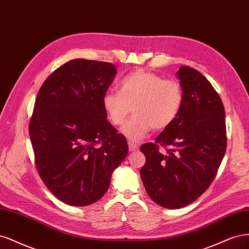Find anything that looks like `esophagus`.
Returning <instances> with one entry per match:
<instances>
[{
    "instance_id": "obj_1",
    "label": "esophagus",
    "mask_w": 249,
    "mask_h": 249,
    "mask_svg": "<svg viewBox=\"0 0 249 249\" xmlns=\"http://www.w3.org/2000/svg\"><path fill=\"white\" fill-rule=\"evenodd\" d=\"M128 147H129V151H136V150H139V145L138 143H134V142H128Z\"/></svg>"
}]
</instances>
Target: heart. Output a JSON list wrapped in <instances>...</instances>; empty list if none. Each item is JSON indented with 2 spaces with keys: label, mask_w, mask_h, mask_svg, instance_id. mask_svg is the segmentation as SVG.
Here are the masks:
<instances>
[{
  "label": "heart",
  "mask_w": 249,
  "mask_h": 249,
  "mask_svg": "<svg viewBox=\"0 0 249 249\" xmlns=\"http://www.w3.org/2000/svg\"><path fill=\"white\" fill-rule=\"evenodd\" d=\"M180 85L152 72L138 70L124 76L118 93H107L102 107L110 124L121 126L133 113L122 133L132 142L142 140L153 130H163L177 118L182 106Z\"/></svg>",
  "instance_id": "obj_1"
}]
</instances>
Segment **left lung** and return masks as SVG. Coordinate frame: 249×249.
I'll return each instance as SVG.
<instances>
[{"mask_svg":"<svg viewBox=\"0 0 249 249\" xmlns=\"http://www.w3.org/2000/svg\"><path fill=\"white\" fill-rule=\"evenodd\" d=\"M183 101L175 121L155 142L140 148L146 156L141 178L149 196L166 209H179L202 196L213 182L227 150L224 107L218 93L197 70L177 72ZM174 146L164 154L160 146Z\"/></svg>","mask_w":249,"mask_h":249,"instance_id":"8db88e82","label":"left lung"}]
</instances>
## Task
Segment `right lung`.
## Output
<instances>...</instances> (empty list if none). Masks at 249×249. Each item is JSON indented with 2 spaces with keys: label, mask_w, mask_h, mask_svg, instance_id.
<instances>
[{
  "label": "right lung",
  "mask_w": 249,
  "mask_h": 249,
  "mask_svg": "<svg viewBox=\"0 0 249 249\" xmlns=\"http://www.w3.org/2000/svg\"><path fill=\"white\" fill-rule=\"evenodd\" d=\"M116 73L111 63L71 60L37 94L29 124L36 168L52 194L70 206L100 199L128 154L125 136L102 107Z\"/></svg>",
  "instance_id": "add662e5"
}]
</instances>
